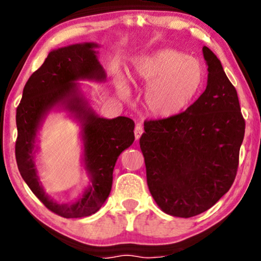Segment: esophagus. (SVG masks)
I'll list each match as a JSON object with an SVG mask.
<instances>
[{
    "label": "esophagus",
    "mask_w": 261,
    "mask_h": 261,
    "mask_svg": "<svg viewBox=\"0 0 261 261\" xmlns=\"http://www.w3.org/2000/svg\"><path fill=\"white\" fill-rule=\"evenodd\" d=\"M142 133H144V129H142L141 124H137V126H135V129H134L135 140H139V139H140V137L142 135Z\"/></svg>",
    "instance_id": "34e87169"
}]
</instances>
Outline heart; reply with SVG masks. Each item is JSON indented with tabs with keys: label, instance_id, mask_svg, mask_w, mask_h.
Here are the masks:
<instances>
[{
	"label": "heart",
	"instance_id": "b5f03b06",
	"mask_svg": "<svg viewBox=\"0 0 261 261\" xmlns=\"http://www.w3.org/2000/svg\"><path fill=\"white\" fill-rule=\"evenodd\" d=\"M203 67L197 59L176 49H159L146 56L133 67L130 78L134 84L147 85L145 105L156 117H171L187 108L203 83ZM120 91L127 94V82L117 76Z\"/></svg>",
	"mask_w": 261,
	"mask_h": 261
}]
</instances>
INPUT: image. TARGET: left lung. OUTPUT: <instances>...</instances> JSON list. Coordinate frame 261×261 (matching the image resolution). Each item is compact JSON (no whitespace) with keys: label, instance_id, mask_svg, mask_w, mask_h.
Returning a JSON list of instances; mask_svg holds the SVG:
<instances>
[{"label":"left lung","instance_id":"left-lung-1","mask_svg":"<svg viewBox=\"0 0 261 261\" xmlns=\"http://www.w3.org/2000/svg\"><path fill=\"white\" fill-rule=\"evenodd\" d=\"M206 88L184 113L146 121L140 148L152 197L169 215L192 217L229 190L245 135L238 92L220 59L203 46Z\"/></svg>","mask_w":261,"mask_h":261}]
</instances>
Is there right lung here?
<instances>
[{
	"label": "right lung",
	"instance_id": "1",
	"mask_svg": "<svg viewBox=\"0 0 261 261\" xmlns=\"http://www.w3.org/2000/svg\"><path fill=\"white\" fill-rule=\"evenodd\" d=\"M97 47L96 42H81L52 49L27 81L16 109L15 156L21 176L46 208L66 219L98 212L112 190L117 158L134 141V121L126 116H98L78 83L106 82L107 73L98 60ZM52 110H64L80 123L82 163L89 178L88 187L80 198L62 205L44 192L35 164L37 133Z\"/></svg>",
	"mask_w": 261,
	"mask_h": 261
}]
</instances>
